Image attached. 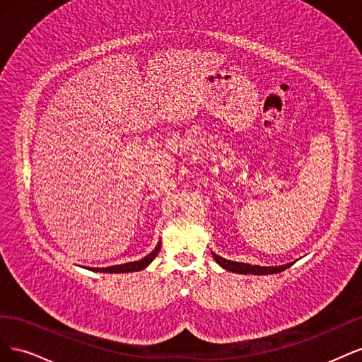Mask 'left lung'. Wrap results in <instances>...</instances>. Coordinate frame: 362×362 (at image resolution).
<instances>
[{
	"mask_svg": "<svg viewBox=\"0 0 362 362\" xmlns=\"http://www.w3.org/2000/svg\"><path fill=\"white\" fill-rule=\"evenodd\" d=\"M214 259L217 261L218 266H222L225 270H229L233 273H242V275H273V273H279L282 270L288 269L293 266V262H288L286 266H278V267H267V266H252V264H245V262H237V261H229L222 257H218L213 254Z\"/></svg>",
	"mask_w": 362,
	"mask_h": 362,
	"instance_id": "1",
	"label": "left lung"
}]
</instances>
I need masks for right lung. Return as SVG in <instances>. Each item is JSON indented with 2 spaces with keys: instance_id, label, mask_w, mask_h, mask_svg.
I'll use <instances>...</instances> for the list:
<instances>
[{
  "instance_id": "obj_1",
  "label": "right lung",
  "mask_w": 362,
  "mask_h": 362,
  "mask_svg": "<svg viewBox=\"0 0 362 362\" xmlns=\"http://www.w3.org/2000/svg\"><path fill=\"white\" fill-rule=\"evenodd\" d=\"M160 247H161V242H158L156 249L152 250L149 255H146L145 258H141L139 261H131V262H125V264L103 267V269L101 267H90V270H93V272H103V273H128V272L144 270L145 267H148L151 264V261L157 257V254L160 252Z\"/></svg>"
}]
</instances>
